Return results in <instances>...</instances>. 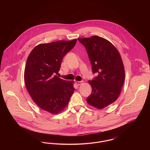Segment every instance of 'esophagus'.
<instances>
[{"label":"esophagus","mask_w":150,"mask_h":150,"mask_svg":"<svg viewBox=\"0 0 150 150\" xmlns=\"http://www.w3.org/2000/svg\"><path fill=\"white\" fill-rule=\"evenodd\" d=\"M83 83H84L83 81H76V84L78 85V86H81Z\"/></svg>","instance_id":"obj_1"}]
</instances>
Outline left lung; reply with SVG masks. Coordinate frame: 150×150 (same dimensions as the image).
<instances>
[{"label": "left lung", "mask_w": 150, "mask_h": 150, "mask_svg": "<svg viewBox=\"0 0 150 150\" xmlns=\"http://www.w3.org/2000/svg\"><path fill=\"white\" fill-rule=\"evenodd\" d=\"M87 51L93 73L97 76L88 83L92 86L88 103L102 109L119 97L125 80V70L121 56L114 45L98 36L79 38Z\"/></svg>", "instance_id": "obj_1"}]
</instances>
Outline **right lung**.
<instances>
[{
  "instance_id": "1",
  "label": "right lung",
  "mask_w": 150,
  "mask_h": 150,
  "mask_svg": "<svg viewBox=\"0 0 150 150\" xmlns=\"http://www.w3.org/2000/svg\"><path fill=\"white\" fill-rule=\"evenodd\" d=\"M77 42L59 40L36 46L27 59L24 72L26 89L44 111L58 114L67 106L75 91L74 81L58 77L63 58Z\"/></svg>"
}]
</instances>
